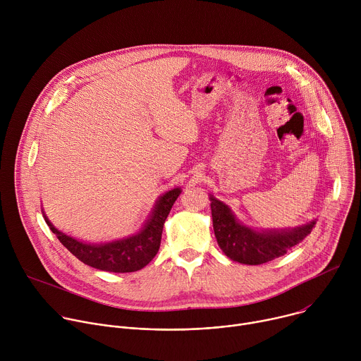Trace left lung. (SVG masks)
<instances>
[{
    "label": "left lung",
    "instance_id": "obj_1",
    "mask_svg": "<svg viewBox=\"0 0 361 361\" xmlns=\"http://www.w3.org/2000/svg\"><path fill=\"white\" fill-rule=\"evenodd\" d=\"M213 227L223 252L233 262L259 266L284 255L312 233L316 220L301 227L257 231L235 219L228 205L210 195Z\"/></svg>",
    "mask_w": 361,
    "mask_h": 361
}]
</instances>
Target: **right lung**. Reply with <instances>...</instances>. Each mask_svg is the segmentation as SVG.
I'll return each instance as SVG.
<instances>
[{"instance_id":"add662e5","label":"right lung","mask_w":361,"mask_h":361,"mask_svg":"<svg viewBox=\"0 0 361 361\" xmlns=\"http://www.w3.org/2000/svg\"><path fill=\"white\" fill-rule=\"evenodd\" d=\"M181 194V188H173L159 198L148 221L131 237L111 243L90 244L78 241L57 230L45 217V223L61 244L84 264L111 273H133L145 267L159 252L166 219Z\"/></svg>"}]
</instances>
